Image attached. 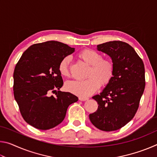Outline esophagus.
<instances>
[{
  "instance_id": "34e87169",
  "label": "esophagus",
  "mask_w": 157,
  "mask_h": 157,
  "mask_svg": "<svg viewBox=\"0 0 157 157\" xmlns=\"http://www.w3.org/2000/svg\"><path fill=\"white\" fill-rule=\"evenodd\" d=\"M88 99H89V98H87V97H82V96L79 97V100H82V101H85V100H86Z\"/></svg>"
}]
</instances>
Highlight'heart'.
<instances>
[{"mask_svg": "<svg viewBox=\"0 0 157 157\" xmlns=\"http://www.w3.org/2000/svg\"><path fill=\"white\" fill-rule=\"evenodd\" d=\"M78 57L86 65L90 66L86 73V79L82 81H72L66 84V89L79 96L92 94L100 86L104 87L112 80L115 73V63L111 58L103 57L102 53L93 49H84L79 52ZM70 57L61 60L59 72L63 77L69 76Z\"/></svg>", "mask_w": 157, "mask_h": 157, "instance_id": "1", "label": "heart"}]
</instances>
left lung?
Returning <instances> with one entry per match:
<instances>
[{
  "instance_id": "obj_1",
  "label": "left lung",
  "mask_w": 157,
  "mask_h": 157,
  "mask_svg": "<svg viewBox=\"0 0 157 157\" xmlns=\"http://www.w3.org/2000/svg\"><path fill=\"white\" fill-rule=\"evenodd\" d=\"M98 50L109 55L115 63L112 80L102 93L93 97L98 109L89 114L91 123L105 132L116 131L134 118L145 86L144 63L125 42L99 44Z\"/></svg>"
}]
</instances>
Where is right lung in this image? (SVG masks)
<instances>
[{"instance_id":"right-lung-1","label":"right lung","mask_w":157,"mask_h":157,"mask_svg":"<svg viewBox=\"0 0 157 157\" xmlns=\"http://www.w3.org/2000/svg\"><path fill=\"white\" fill-rule=\"evenodd\" d=\"M74 50L59 41L35 44L23 53L15 66L14 98L23 118L36 129L47 130L58 125L68 106L78 100L71 93L59 91L63 84L59 64ZM50 92L56 96H50Z\"/></svg>"}]
</instances>
